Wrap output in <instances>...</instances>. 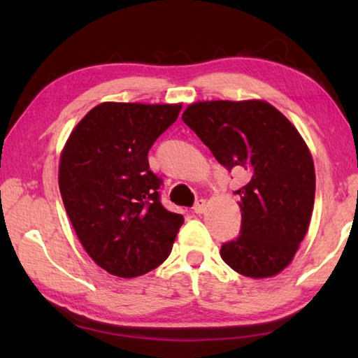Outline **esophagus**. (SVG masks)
Returning <instances> with one entry per match:
<instances>
[{
  "label": "esophagus",
  "instance_id": "1",
  "mask_svg": "<svg viewBox=\"0 0 358 358\" xmlns=\"http://www.w3.org/2000/svg\"><path fill=\"white\" fill-rule=\"evenodd\" d=\"M194 213H197V215H202L205 210H207V202L203 201V199H201V201H197L196 202V205H194Z\"/></svg>",
  "mask_w": 358,
  "mask_h": 358
}]
</instances>
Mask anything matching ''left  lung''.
<instances>
[{
  "mask_svg": "<svg viewBox=\"0 0 358 358\" xmlns=\"http://www.w3.org/2000/svg\"><path fill=\"white\" fill-rule=\"evenodd\" d=\"M229 172L245 175L240 237L221 246L237 273L262 280L292 262L310 227L316 172L295 126L262 99L199 101L181 115Z\"/></svg>",
  "mask_w": 358,
  "mask_h": 358,
  "instance_id": "8db88e82",
  "label": "left lung"
}]
</instances>
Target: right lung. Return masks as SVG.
Masks as SVG:
<instances>
[{"mask_svg":"<svg viewBox=\"0 0 358 358\" xmlns=\"http://www.w3.org/2000/svg\"><path fill=\"white\" fill-rule=\"evenodd\" d=\"M183 104L101 102L66 141L59 192L83 250L118 278L148 273L169 257L183 216L162 207L148 150Z\"/></svg>","mask_w":358,"mask_h":358,"instance_id":"1","label":"right lung"}]
</instances>
